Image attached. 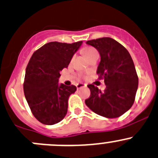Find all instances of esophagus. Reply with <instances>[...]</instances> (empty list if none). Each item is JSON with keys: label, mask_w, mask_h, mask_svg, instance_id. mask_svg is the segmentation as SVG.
Returning a JSON list of instances; mask_svg holds the SVG:
<instances>
[{"label": "esophagus", "mask_w": 158, "mask_h": 158, "mask_svg": "<svg viewBox=\"0 0 158 158\" xmlns=\"http://www.w3.org/2000/svg\"><path fill=\"white\" fill-rule=\"evenodd\" d=\"M76 87H77L78 89H79L83 88V87H86V84H84V83L77 84V85H76Z\"/></svg>", "instance_id": "obj_1"}]
</instances>
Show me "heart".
<instances>
[{
  "label": "heart",
  "mask_w": 158,
  "mask_h": 158,
  "mask_svg": "<svg viewBox=\"0 0 158 158\" xmlns=\"http://www.w3.org/2000/svg\"><path fill=\"white\" fill-rule=\"evenodd\" d=\"M96 50L94 49V48H86V49H85V51H84V52H85V56H86V57H89L90 56H91L92 54H93V53L96 52Z\"/></svg>",
  "instance_id": "1"
}]
</instances>
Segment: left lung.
<instances>
[{"instance_id": "left-lung-1", "label": "left lung", "mask_w": 158, "mask_h": 158, "mask_svg": "<svg viewBox=\"0 0 158 158\" xmlns=\"http://www.w3.org/2000/svg\"><path fill=\"white\" fill-rule=\"evenodd\" d=\"M100 55L96 73L104 79L106 89L101 92L95 85H88L91 94L85 105L103 117L116 118L131 108L134 102L138 77L134 62L127 50L111 38L87 41Z\"/></svg>"}]
</instances>
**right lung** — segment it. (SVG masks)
I'll return each instance as SVG.
<instances>
[{
	"label": "right lung",
	"instance_id": "1",
	"mask_svg": "<svg viewBox=\"0 0 158 158\" xmlns=\"http://www.w3.org/2000/svg\"><path fill=\"white\" fill-rule=\"evenodd\" d=\"M82 44L48 42L34 52L27 64L24 96L35 117L43 124H56L66 115L68 99L76 87L59 84L60 72L68 67Z\"/></svg>",
	"mask_w": 158,
	"mask_h": 158
}]
</instances>
